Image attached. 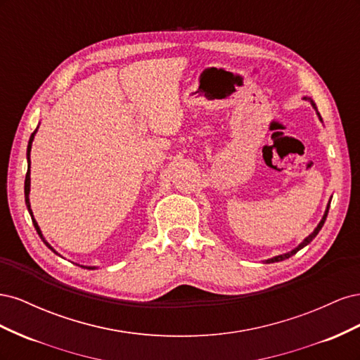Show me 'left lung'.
Returning <instances> with one entry per match:
<instances>
[{
    "instance_id": "left-lung-1",
    "label": "left lung",
    "mask_w": 360,
    "mask_h": 360,
    "mask_svg": "<svg viewBox=\"0 0 360 360\" xmlns=\"http://www.w3.org/2000/svg\"><path fill=\"white\" fill-rule=\"evenodd\" d=\"M308 101H311V99H308ZM311 103H312V105H314V108H315V103H314L312 101H311ZM319 115H320V114H319ZM328 213H329V205H328V209H326V213H324V216H323V219L320 221V224L317 225V228H315V230H314V231H312V233H311V234H309L307 238H304V240H303V242H302V243H300V245H299L296 249H292L291 252H288V254H284V255H278V257H275V258H271V259H269V261H267V263H275V261H282V259H285V258H290L291 255L296 254L297 250H300L303 246H307L308 243H311V242H312V238L319 234V231L321 230V226L324 225V221H326V217H328Z\"/></svg>"
}]
</instances>
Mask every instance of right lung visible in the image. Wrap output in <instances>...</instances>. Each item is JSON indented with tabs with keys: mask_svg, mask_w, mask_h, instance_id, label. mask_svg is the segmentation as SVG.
Wrapping results in <instances>:
<instances>
[{
	"mask_svg": "<svg viewBox=\"0 0 360 360\" xmlns=\"http://www.w3.org/2000/svg\"><path fill=\"white\" fill-rule=\"evenodd\" d=\"M37 130V129H36ZM36 130L34 132L31 134V136H30V143H28V150H27V153H28V156H30V151H31V143H32V139H34V134H36ZM30 162V160H28ZM28 193H30V165H28V171H27V176H25V202H27V207H28V212H30V214H31V219H32V224H34V226H36V230H37V233H39V236L41 237V240L45 242V238H43V236H41V233H40V228H39V225H37V222H36V219L34 217H32V213H31V209H30V200H28ZM46 243V242H45ZM46 246L49 248V249H52L48 243H46ZM53 250V249H52ZM53 252H56V250H53ZM57 254V252H56ZM89 269H91V267H89Z\"/></svg>",
	"mask_w": 360,
	"mask_h": 360,
	"instance_id": "right-lung-1",
	"label": "right lung"
}]
</instances>
